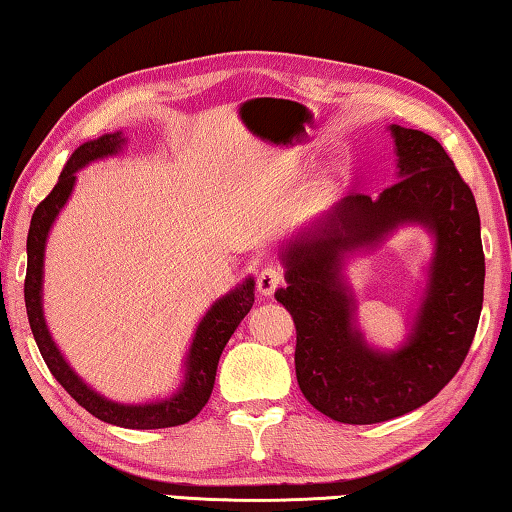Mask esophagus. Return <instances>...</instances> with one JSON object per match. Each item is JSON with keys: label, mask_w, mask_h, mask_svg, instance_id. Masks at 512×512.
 I'll return each instance as SVG.
<instances>
[{"label": "esophagus", "mask_w": 512, "mask_h": 512, "mask_svg": "<svg viewBox=\"0 0 512 512\" xmlns=\"http://www.w3.org/2000/svg\"><path fill=\"white\" fill-rule=\"evenodd\" d=\"M284 277L287 275H284L282 266H275V264L264 266L257 275V291L262 293V296H271V293H275V289L282 287Z\"/></svg>", "instance_id": "34e87169"}]
</instances>
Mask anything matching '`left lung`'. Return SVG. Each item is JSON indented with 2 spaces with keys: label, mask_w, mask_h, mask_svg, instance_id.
I'll list each match as a JSON object with an SVG mask.
<instances>
[{
  "label": "left lung",
  "mask_w": 512,
  "mask_h": 512,
  "mask_svg": "<svg viewBox=\"0 0 512 512\" xmlns=\"http://www.w3.org/2000/svg\"><path fill=\"white\" fill-rule=\"evenodd\" d=\"M395 183L372 201L348 196L314 239L291 244L287 289L275 293L296 323V377L307 402L343 424H375L433 400L463 366L483 307L485 257L470 185L431 135L391 126ZM413 220L437 235L428 296L402 351H370L351 325L340 282L343 249Z\"/></svg>",
  "instance_id": "obj_1"
}]
</instances>
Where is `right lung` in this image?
<instances>
[{
    "label": "right lung",
    "mask_w": 512,
    "mask_h": 512,
    "mask_svg": "<svg viewBox=\"0 0 512 512\" xmlns=\"http://www.w3.org/2000/svg\"><path fill=\"white\" fill-rule=\"evenodd\" d=\"M124 144L121 133L103 135L94 142H85L79 146L69 158L67 167L60 173L56 187L47 194L36 212L31 216V228L27 237V277H24V302H27V316L33 332V339L38 343V350L45 359L51 375L65 391L79 402L85 411L92 413L108 424H117V427L126 429H164V427H178L194 420L207 404L214 388L216 379V366H219L221 352L230 336L235 334L241 320L250 311L255 302V284L253 280H246L232 289L228 296H223L219 302H214L212 309L203 316L201 325H198L194 334V343L189 348L187 357V375L185 384L180 391L167 397V400L155 404H140L128 406L110 402L101 397L83 384L79 375L67 366L63 354L51 341L49 329L45 325V316H42V257H45V241L49 235L51 223L60 212V207L67 203L69 194H72L76 171L85 164L103 158V155L117 153Z\"/></svg>",
    "instance_id": "obj_1"
}]
</instances>
